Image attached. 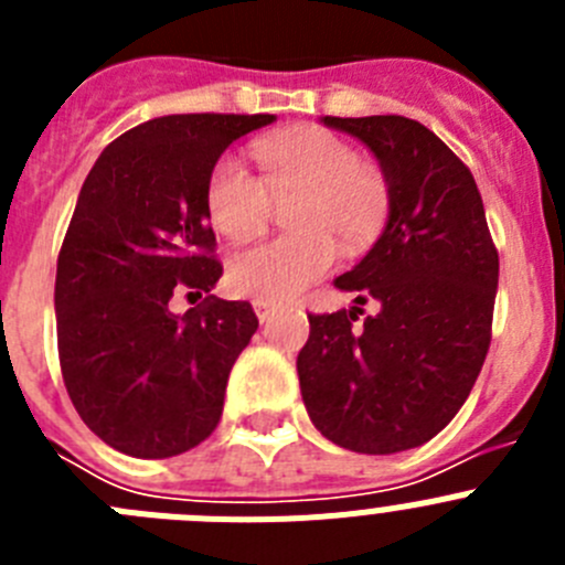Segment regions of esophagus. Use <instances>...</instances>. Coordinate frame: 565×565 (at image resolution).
<instances>
[{"label":"esophagus","instance_id":"esophagus-1","mask_svg":"<svg viewBox=\"0 0 565 565\" xmlns=\"http://www.w3.org/2000/svg\"><path fill=\"white\" fill-rule=\"evenodd\" d=\"M254 311H257L259 322H266V319L277 311V302H271V299H254Z\"/></svg>","mask_w":565,"mask_h":565}]
</instances>
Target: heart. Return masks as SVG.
<instances>
[{
	"label": "heart",
	"mask_w": 565,
	"mask_h": 565,
	"mask_svg": "<svg viewBox=\"0 0 565 565\" xmlns=\"http://www.w3.org/2000/svg\"><path fill=\"white\" fill-rule=\"evenodd\" d=\"M263 178L237 154H221L206 178V214L232 239L263 232L274 201H291L288 228L294 234L243 248L228 259V282L254 299L294 297L326 277L344 252H364L391 217V183L376 167H364L359 152L328 129L259 138L254 143Z\"/></svg>",
	"instance_id": "heart-1"
}]
</instances>
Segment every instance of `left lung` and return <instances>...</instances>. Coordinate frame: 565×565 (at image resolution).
<instances>
[{"mask_svg": "<svg viewBox=\"0 0 565 565\" xmlns=\"http://www.w3.org/2000/svg\"><path fill=\"white\" fill-rule=\"evenodd\" d=\"M322 124L376 154L393 203L371 252L333 279L356 306L308 313L299 391L328 441L391 456L430 441L467 402L492 339L498 252L476 178L436 132L404 115ZM367 298L380 311L362 320Z\"/></svg>", "mask_w": 565, "mask_h": 565, "instance_id": "8db88e82", "label": "left lung"}]
</instances>
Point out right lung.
<instances>
[{"label":"right lung","mask_w":565,"mask_h":565,"mask_svg":"<svg viewBox=\"0 0 565 565\" xmlns=\"http://www.w3.org/2000/svg\"><path fill=\"white\" fill-rule=\"evenodd\" d=\"M274 115H163L115 138L89 169L56 268L64 387L113 450L172 458L214 433L232 364L257 313L221 279L206 178L232 141ZM178 290L207 294L186 315Z\"/></svg>","instance_id":"right-lung-1"}]
</instances>
